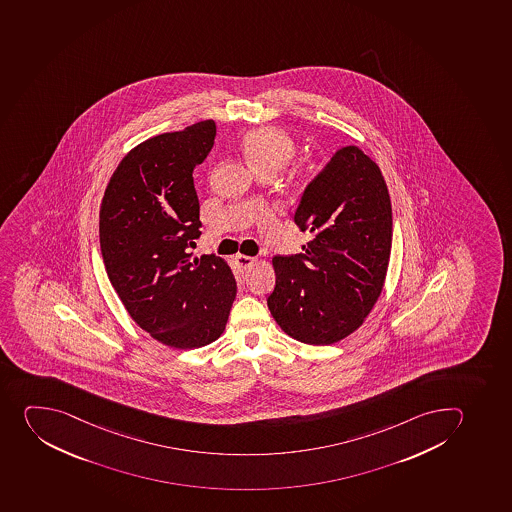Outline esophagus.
<instances>
[{"label": "esophagus", "instance_id": "34e87169", "mask_svg": "<svg viewBox=\"0 0 512 512\" xmlns=\"http://www.w3.org/2000/svg\"><path fill=\"white\" fill-rule=\"evenodd\" d=\"M235 262L239 265L240 270H249V268L257 262V258L239 254L235 257Z\"/></svg>", "mask_w": 512, "mask_h": 512}]
</instances>
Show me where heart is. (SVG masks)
<instances>
[{"label":"heart","mask_w":512,"mask_h":512,"mask_svg":"<svg viewBox=\"0 0 512 512\" xmlns=\"http://www.w3.org/2000/svg\"><path fill=\"white\" fill-rule=\"evenodd\" d=\"M242 150L258 173H275L293 158L296 148L295 141L282 130L262 127L245 133Z\"/></svg>","instance_id":"obj_1"}]
</instances>
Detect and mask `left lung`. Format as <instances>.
I'll use <instances>...</instances> for the list:
<instances>
[{
    "mask_svg": "<svg viewBox=\"0 0 512 512\" xmlns=\"http://www.w3.org/2000/svg\"><path fill=\"white\" fill-rule=\"evenodd\" d=\"M303 254L273 258L268 310L288 336L328 346L354 333L379 300L392 249V206L379 166L357 146L334 153L301 197Z\"/></svg>",
    "mask_w": 512,
    "mask_h": 512,
    "instance_id": "obj_1",
    "label": "left lung"
}]
</instances>
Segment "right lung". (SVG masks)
Instances as JSON below:
<instances>
[{
  "label": "right lung",
  "instance_id": "obj_1",
  "mask_svg": "<svg viewBox=\"0 0 512 512\" xmlns=\"http://www.w3.org/2000/svg\"><path fill=\"white\" fill-rule=\"evenodd\" d=\"M216 123L153 136L128 151L100 206L105 270L128 315L176 349L216 341L237 285L226 260L186 252L201 235L193 171L214 146Z\"/></svg>",
  "mask_w": 512,
  "mask_h": 512
}]
</instances>
